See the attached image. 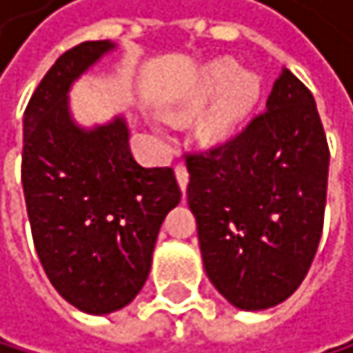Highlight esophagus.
<instances>
[{
  "mask_svg": "<svg viewBox=\"0 0 353 353\" xmlns=\"http://www.w3.org/2000/svg\"><path fill=\"white\" fill-rule=\"evenodd\" d=\"M175 178H178V184H180L182 192H186V186H188V169L184 165H175Z\"/></svg>",
  "mask_w": 353,
  "mask_h": 353,
  "instance_id": "34e87169",
  "label": "esophagus"
}]
</instances>
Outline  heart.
<instances>
[{
  "mask_svg": "<svg viewBox=\"0 0 353 353\" xmlns=\"http://www.w3.org/2000/svg\"><path fill=\"white\" fill-rule=\"evenodd\" d=\"M216 97H220L218 103L201 123L203 137L214 143L228 139L248 118L261 97V80L252 74H241V67L235 61L218 59L199 72L182 108L186 112H199Z\"/></svg>",
  "mask_w": 353,
  "mask_h": 353,
  "instance_id": "heart-1",
  "label": "heart"
}]
</instances>
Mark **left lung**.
Instances as JSON below:
<instances>
[{
    "label": "left lung",
    "mask_w": 353,
    "mask_h": 353,
    "mask_svg": "<svg viewBox=\"0 0 353 353\" xmlns=\"http://www.w3.org/2000/svg\"><path fill=\"white\" fill-rule=\"evenodd\" d=\"M328 161L314 94L286 67L239 135L186 157L203 267L233 307L263 311L301 286L322 237Z\"/></svg>",
    "instance_id": "8db88e82"
}]
</instances>
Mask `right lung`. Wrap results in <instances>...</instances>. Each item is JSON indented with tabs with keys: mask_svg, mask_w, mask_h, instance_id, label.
<instances>
[{
	"mask_svg": "<svg viewBox=\"0 0 353 353\" xmlns=\"http://www.w3.org/2000/svg\"><path fill=\"white\" fill-rule=\"evenodd\" d=\"M110 39L57 59L23 118V190L33 243L54 290L76 309L105 316L143 288L165 216L182 192L171 167H141L125 116L80 127L70 88Z\"/></svg>",
	"mask_w": 353,
	"mask_h": 353,
	"instance_id": "1",
	"label": "right lung"
}]
</instances>
